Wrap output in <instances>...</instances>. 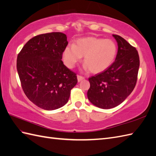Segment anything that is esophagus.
Here are the masks:
<instances>
[{
  "mask_svg": "<svg viewBox=\"0 0 156 156\" xmlns=\"http://www.w3.org/2000/svg\"><path fill=\"white\" fill-rule=\"evenodd\" d=\"M77 79H78V82H80V81L83 80H84V77L82 76L78 75V76H77Z\"/></svg>",
  "mask_w": 156,
  "mask_h": 156,
  "instance_id": "1",
  "label": "esophagus"
}]
</instances>
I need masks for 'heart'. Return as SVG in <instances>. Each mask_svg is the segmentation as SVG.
Listing matches in <instances>:
<instances>
[{"label":"heart","instance_id":"1","mask_svg":"<svg viewBox=\"0 0 156 156\" xmlns=\"http://www.w3.org/2000/svg\"><path fill=\"white\" fill-rule=\"evenodd\" d=\"M117 45L113 40L87 37L77 40L76 45L66 47L62 58L65 65L72 69L83 57L86 69L92 73H99L109 68L116 58Z\"/></svg>","mask_w":156,"mask_h":156}]
</instances>
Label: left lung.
Instances as JSON below:
<instances>
[{
    "instance_id": "left-lung-1",
    "label": "left lung",
    "mask_w": 156,
    "mask_h": 156,
    "mask_svg": "<svg viewBox=\"0 0 156 156\" xmlns=\"http://www.w3.org/2000/svg\"><path fill=\"white\" fill-rule=\"evenodd\" d=\"M118 44L115 62L106 70L88 78L87 95L93 105L111 109L121 104L133 91L137 82L140 58L137 50L125 39L113 35Z\"/></svg>"
}]
</instances>
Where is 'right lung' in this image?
Listing matches in <instances>:
<instances>
[{
  "label": "right lung",
  "mask_w": 156,
  "mask_h": 156,
  "mask_svg": "<svg viewBox=\"0 0 156 156\" xmlns=\"http://www.w3.org/2000/svg\"><path fill=\"white\" fill-rule=\"evenodd\" d=\"M67 45L65 34H44L30 39L18 55L16 66L23 92L43 109L65 105L78 82L76 74L61 61Z\"/></svg>",
  "instance_id": "add662e5"
}]
</instances>
